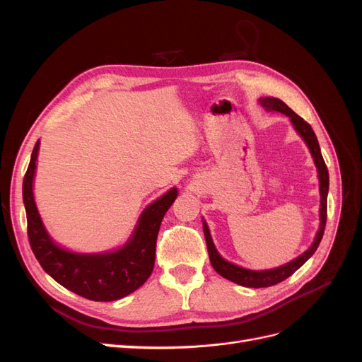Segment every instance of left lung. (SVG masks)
I'll return each instance as SVG.
<instances>
[{"instance_id": "obj_1", "label": "left lung", "mask_w": 362, "mask_h": 362, "mask_svg": "<svg viewBox=\"0 0 362 362\" xmlns=\"http://www.w3.org/2000/svg\"><path fill=\"white\" fill-rule=\"evenodd\" d=\"M258 103L261 107H264L267 112H279L282 115H286L290 117V122L294 128L296 133H298L302 140L305 141V145L308 146L311 157L314 160V164L317 168V177H319V189H320V225L319 229H317L314 242L311 246L306 249L302 255L296 257L294 259L286 262L279 267H273V269H264V270H252L246 269L242 266H237L234 262L225 259L218 250L216 249L213 238L210 234V228H208L205 218L202 217V229H204V235H205V242L208 247V255H210V262L213 269L218 273V275L226 278L228 281H233L238 286L242 287H249V288H264V287H272L276 286L278 282H282L284 279H287L291 276L293 273L300 269L306 261H308L314 252L319 247L322 237L325 233V225H326V208H327V192H329V173H327V168L325 164V160L322 157L320 146H319V140H317L314 131L310 124H306L305 120L296 115L291 108L278 98H259Z\"/></svg>"}]
</instances>
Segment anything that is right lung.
Segmentation results:
<instances>
[{"label":"right lung","instance_id":"right-lung-1","mask_svg":"<svg viewBox=\"0 0 362 362\" xmlns=\"http://www.w3.org/2000/svg\"><path fill=\"white\" fill-rule=\"evenodd\" d=\"M40 141L33 149L23 184L28 240L42 269L60 286L95 302H113L144 286L156 262L157 235L164 214L178 196L172 187L151 202L137 218L127 242L104 252H74L54 242L33 193Z\"/></svg>","mask_w":362,"mask_h":362}]
</instances>
